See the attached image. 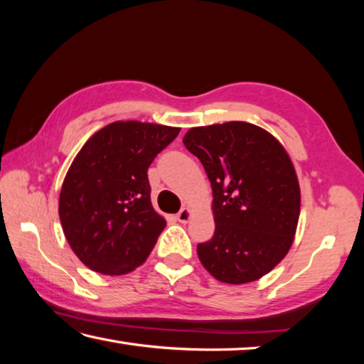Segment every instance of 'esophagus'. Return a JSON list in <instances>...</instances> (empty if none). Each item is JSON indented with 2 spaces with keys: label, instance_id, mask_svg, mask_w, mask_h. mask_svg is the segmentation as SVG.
<instances>
[{
  "label": "esophagus",
  "instance_id": "obj_1",
  "mask_svg": "<svg viewBox=\"0 0 364 364\" xmlns=\"http://www.w3.org/2000/svg\"><path fill=\"white\" fill-rule=\"evenodd\" d=\"M191 217H193V213H191V210L188 207H183L180 212L176 213V218L180 223H188V221L191 220Z\"/></svg>",
  "mask_w": 364,
  "mask_h": 364
}]
</instances>
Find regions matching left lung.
Segmentation results:
<instances>
[{"label":"left lung","mask_w":364,"mask_h":364,"mask_svg":"<svg viewBox=\"0 0 364 364\" xmlns=\"http://www.w3.org/2000/svg\"><path fill=\"white\" fill-rule=\"evenodd\" d=\"M183 143L213 191L215 232L197 244L200 263L228 284L260 279L286 257L297 230L300 188L291 157L247 122L191 128Z\"/></svg>","instance_id":"left-lung-1"}]
</instances>
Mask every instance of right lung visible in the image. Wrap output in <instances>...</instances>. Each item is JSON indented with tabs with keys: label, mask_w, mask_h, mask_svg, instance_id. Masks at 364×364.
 Here are the masks:
<instances>
[{
	"label": "right lung",
	"mask_w": 364,
	"mask_h": 364,
	"mask_svg": "<svg viewBox=\"0 0 364 364\" xmlns=\"http://www.w3.org/2000/svg\"><path fill=\"white\" fill-rule=\"evenodd\" d=\"M180 128L136 120L95 133L73 159L59 196L72 250L97 273L119 276L146 262L165 220L151 204L147 168Z\"/></svg>",
	"instance_id": "obj_1"
}]
</instances>
